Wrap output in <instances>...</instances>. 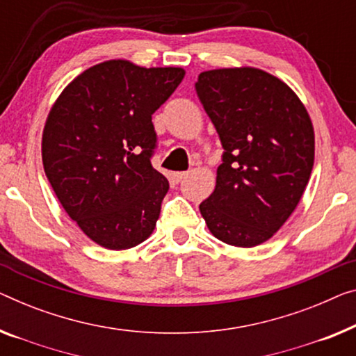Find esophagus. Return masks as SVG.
Returning a JSON list of instances; mask_svg holds the SVG:
<instances>
[{"mask_svg": "<svg viewBox=\"0 0 356 356\" xmlns=\"http://www.w3.org/2000/svg\"><path fill=\"white\" fill-rule=\"evenodd\" d=\"M187 177H188V172H174V180H176V182H182V180Z\"/></svg>", "mask_w": 356, "mask_h": 356, "instance_id": "esophagus-1", "label": "esophagus"}]
</instances>
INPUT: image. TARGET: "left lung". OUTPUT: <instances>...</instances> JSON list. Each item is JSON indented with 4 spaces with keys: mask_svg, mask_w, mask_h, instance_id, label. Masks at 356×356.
I'll list each match as a JSON object with an SVG mask.
<instances>
[{
    "mask_svg": "<svg viewBox=\"0 0 356 356\" xmlns=\"http://www.w3.org/2000/svg\"><path fill=\"white\" fill-rule=\"evenodd\" d=\"M195 88L225 150L201 216L227 245H262L309 184L315 160L309 111L288 84L261 68L203 72Z\"/></svg>",
    "mask_w": 356,
    "mask_h": 356,
    "instance_id": "left-lung-1",
    "label": "left lung"
}]
</instances>
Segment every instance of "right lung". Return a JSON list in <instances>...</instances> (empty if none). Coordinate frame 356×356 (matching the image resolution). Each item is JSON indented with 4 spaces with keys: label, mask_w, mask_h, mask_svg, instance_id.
I'll return each mask as SVG.
<instances>
[{
    "label": "right lung",
    "mask_w": 356,
    "mask_h": 356,
    "mask_svg": "<svg viewBox=\"0 0 356 356\" xmlns=\"http://www.w3.org/2000/svg\"><path fill=\"white\" fill-rule=\"evenodd\" d=\"M185 76L179 67L97 63L63 89L42 129L46 177L62 208L99 246L121 251L155 230L168 179L152 166V115Z\"/></svg>",
    "instance_id": "add662e5"
}]
</instances>
